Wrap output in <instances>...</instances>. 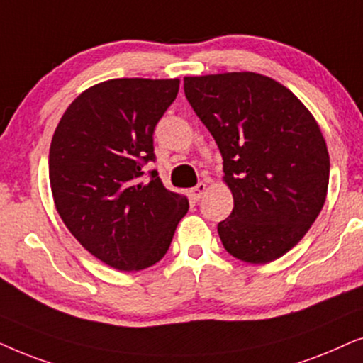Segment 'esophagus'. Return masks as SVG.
I'll return each instance as SVG.
<instances>
[{
    "mask_svg": "<svg viewBox=\"0 0 363 363\" xmlns=\"http://www.w3.org/2000/svg\"><path fill=\"white\" fill-rule=\"evenodd\" d=\"M207 191V184L206 182H199L196 187H192L191 189V197L194 201H201L202 196H204V192Z\"/></svg>",
    "mask_w": 363,
    "mask_h": 363,
    "instance_id": "esophagus-1",
    "label": "esophagus"
}]
</instances>
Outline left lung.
<instances>
[{
	"label": "left lung",
	"mask_w": 363,
	"mask_h": 363,
	"mask_svg": "<svg viewBox=\"0 0 363 363\" xmlns=\"http://www.w3.org/2000/svg\"><path fill=\"white\" fill-rule=\"evenodd\" d=\"M184 93L224 159L234 209L219 222L235 259L267 264L311 229L327 197L330 157L301 99L259 72L186 76Z\"/></svg>",
	"instance_id": "8db88e82"
}]
</instances>
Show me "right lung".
Listing matches in <instances>:
<instances>
[{
    "mask_svg": "<svg viewBox=\"0 0 363 363\" xmlns=\"http://www.w3.org/2000/svg\"><path fill=\"white\" fill-rule=\"evenodd\" d=\"M179 79L119 77L83 91L62 114L50 147L52 199L65 225L96 259L118 270L147 269L166 255L186 196L162 186L152 134Z\"/></svg>",
    "mask_w": 363,
    "mask_h": 363,
    "instance_id": "obj_1",
    "label": "right lung"
}]
</instances>
